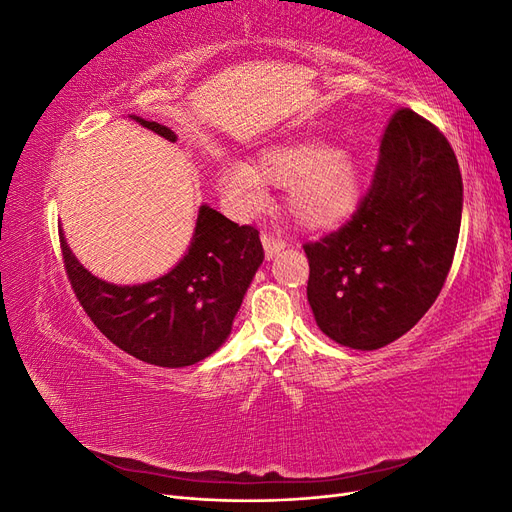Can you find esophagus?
I'll list each match as a JSON object with an SVG mask.
<instances>
[{"mask_svg": "<svg viewBox=\"0 0 512 512\" xmlns=\"http://www.w3.org/2000/svg\"><path fill=\"white\" fill-rule=\"evenodd\" d=\"M262 245H265V254H267L269 260H271L275 254H280V252L284 250V247H286L284 239L271 235V232H262Z\"/></svg>", "mask_w": 512, "mask_h": 512, "instance_id": "34e87169", "label": "esophagus"}]
</instances>
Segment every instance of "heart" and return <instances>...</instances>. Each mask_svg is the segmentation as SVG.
Here are the masks:
<instances>
[{"label":"heart","instance_id":"heart-1","mask_svg":"<svg viewBox=\"0 0 512 512\" xmlns=\"http://www.w3.org/2000/svg\"><path fill=\"white\" fill-rule=\"evenodd\" d=\"M288 188L292 218L303 228L342 224L361 192L359 162L348 149L320 141H284L258 151L254 166L226 164L218 188L237 209L252 213L267 203V188Z\"/></svg>","mask_w":512,"mask_h":512}]
</instances>
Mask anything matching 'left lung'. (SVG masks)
<instances>
[{
  "label": "left lung",
  "instance_id": "8db88e82",
  "mask_svg": "<svg viewBox=\"0 0 512 512\" xmlns=\"http://www.w3.org/2000/svg\"><path fill=\"white\" fill-rule=\"evenodd\" d=\"M461 207L453 147L431 121L401 108L352 220L303 245L320 331L354 350H378L408 333L451 271Z\"/></svg>",
  "mask_w": 512,
  "mask_h": 512
}]
</instances>
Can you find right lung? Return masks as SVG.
I'll use <instances>...</instances> for the list:
<instances>
[{
	"label": "right lung",
	"mask_w": 512,
	"mask_h": 512,
	"mask_svg": "<svg viewBox=\"0 0 512 512\" xmlns=\"http://www.w3.org/2000/svg\"><path fill=\"white\" fill-rule=\"evenodd\" d=\"M134 119L177 141L162 123ZM59 241L68 280L91 322L123 352L160 367L194 365L226 342L265 258L254 226L230 222L207 205L198 211L192 243L177 267L147 284L102 282L76 260L64 232Z\"/></svg>",
	"instance_id": "right-lung-1"
}]
</instances>
